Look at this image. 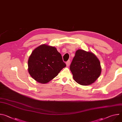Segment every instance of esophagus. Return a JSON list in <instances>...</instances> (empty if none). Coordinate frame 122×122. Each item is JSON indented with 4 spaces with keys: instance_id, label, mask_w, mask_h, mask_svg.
Masks as SVG:
<instances>
[{
    "instance_id": "esophagus-1",
    "label": "esophagus",
    "mask_w": 122,
    "mask_h": 122,
    "mask_svg": "<svg viewBox=\"0 0 122 122\" xmlns=\"http://www.w3.org/2000/svg\"><path fill=\"white\" fill-rule=\"evenodd\" d=\"M71 63V61L70 60H68L66 62V65L67 66H69V64Z\"/></svg>"
}]
</instances>
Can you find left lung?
Wrapping results in <instances>:
<instances>
[{
	"mask_svg": "<svg viewBox=\"0 0 122 122\" xmlns=\"http://www.w3.org/2000/svg\"><path fill=\"white\" fill-rule=\"evenodd\" d=\"M73 79L78 83L87 86L96 81L101 73L100 63L91 51L79 49L70 66Z\"/></svg>",
	"mask_w": 122,
	"mask_h": 122,
	"instance_id": "left-lung-1",
	"label": "left lung"
}]
</instances>
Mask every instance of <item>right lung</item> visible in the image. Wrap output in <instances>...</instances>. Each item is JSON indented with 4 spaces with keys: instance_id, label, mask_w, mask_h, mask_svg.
Listing matches in <instances>:
<instances>
[{
    "instance_id": "right-lung-1",
    "label": "right lung",
    "mask_w": 122,
    "mask_h": 122,
    "mask_svg": "<svg viewBox=\"0 0 122 122\" xmlns=\"http://www.w3.org/2000/svg\"><path fill=\"white\" fill-rule=\"evenodd\" d=\"M66 66L56 47L45 44L35 49L28 60V71L33 79L44 84L55 78Z\"/></svg>"
}]
</instances>
